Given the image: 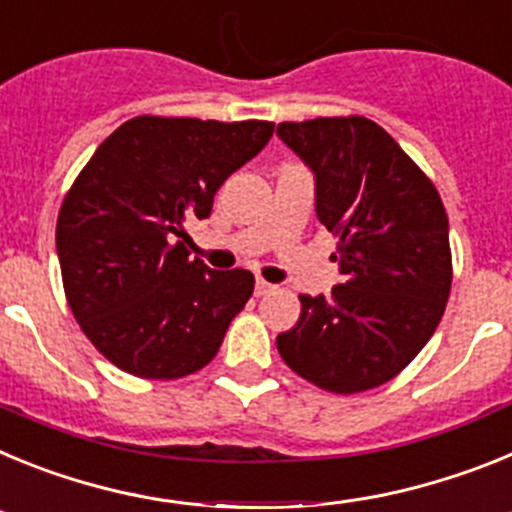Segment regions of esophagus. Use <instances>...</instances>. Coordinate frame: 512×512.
I'll return each instance as SVG.
<instances>
[{
	"label": "esophagus",
	"instance_id": "obj_1",
	"mask_svg": "<svg viewBox=\"0 0 512 512\" xmlns=\"http://www.w3.org/2000/svg\"><path fill=\"white\" fill-rule=\"evenodd\" d=\"M271 289H274V284L264 282V279H256V297H264V295H269Z\"/></svg>",
	"mask_w": 512,
	"mask_h": 512
}]
</instances>
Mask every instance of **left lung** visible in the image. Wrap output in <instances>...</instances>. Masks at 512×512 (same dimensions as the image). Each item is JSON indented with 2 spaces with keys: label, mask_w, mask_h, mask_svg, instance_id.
Here are the masks:
<instances>
[{
  "label": "left lung",
  "mask_w": 512,
  "mask_h": 512,
  "mask_svg": "<svg viewBox=\"0 0 512 512\" xmlns=\"http://www.w3.org/2000/svg\"><path fill=\"white\" fill-rule=\"evenodd\" d=\"M279 138L315 174L318 220L338 235L346 282L300 295L277 336L292 372L336 395L390 382L441 323L451 292L449 217L436 187L390 133L366 117L282 122Z\"/></svg>",
  "instance_id": "1"
}]
</instances>
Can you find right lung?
I'll use <instances>...</instances> for the list:
<instances>
[{
    "label": "right lung",
    "mask_w": 512,
    "mask_h": 512,
    "mask_svg": "<svg viewBox=\"0 0 512 512\" xmlns=\"http://www.w3.org/2000/svg\"><path fill=\"white\" fill-rule=\"evenodd\" d=\"M274 122L140 115L94 151L58 212L63 289L89 341L122 372L179 379L215 359L253 274L184 248L215 192L269 143Z\"/></svg>",
    "instance_id": "1"
}]
</instances>
